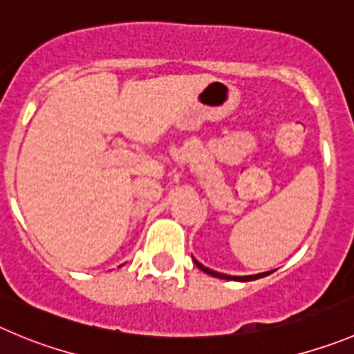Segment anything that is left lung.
I'll return each mask as SVG.
<instances>
[{
    "label": "left lung",
    "instance_id": "obj_1",
    "mask_svg": "<svg viewBox=\"0 0 354 354\" xmlns=\"http://www.w3.org/2000/svg\"><path fill=\"white\" fill-rule=\"evenodd\" d=\"M193 261H194V264L198 266V268L201 269V271L203 272H207V274H210V276H215V278H222V280H234V281H252V280H259V278H264V276H268V274H271L272 271H266V272H259V274H250V276H231V274H224V272H217V271H214V269H208V268H205L203 264H201V262H198L196 259L193 257Z\"/></svg>",
    "mask_w": 354,
    "mask_h": 354
}]
</instances>
